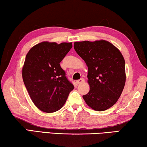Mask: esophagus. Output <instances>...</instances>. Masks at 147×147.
Returning <instances> with one entry per match:
<instances>
[{
    "instance_id": "34e87169",
    "label": "esophagus",
    "mask_w": 147,
    "mask_h": 147,
    "mask_svg": "<svg viewBox=\"0 0 147 147\" xmlns=\"http://www.w3.org/2000/svg\"><path fill=\"white\" fill-rule=\"evenodd\" d=\"M84 82V78H80V79L76 80V84H82V83Z\"/></svg>"
}]
</instances>
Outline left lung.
Wrapping results in <instances>:
<instances>
[{
	"mask_svg": "<svg viewBox=\"0 0 147 147\" xmlns=\"http://www.w3.org/2000/svg\"><path fill=\"white\" fill-rule=\"evenodd\" d=\"M74 48L88 67L90 90L82 96L90 108L102 111L110 108L121 96L126 80L121 53L108 41H76Z\"/></svg>",
	"mask_w": 147,
	"mask_h": 147,
	"instance_id": "8db88e82",
	"label": "left lung"
}]
</instances>
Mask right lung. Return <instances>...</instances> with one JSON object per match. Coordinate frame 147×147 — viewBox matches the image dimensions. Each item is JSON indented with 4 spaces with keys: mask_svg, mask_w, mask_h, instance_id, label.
I'll use <instances>...</instances> for the list:
<instances>
[{
    "mask_svg": "<svg viewBox=\"0 0 147 147\" xmlns=\"http://www.w3.org/2000/svg\"><path fill=\"white\" fill-rule=\"evenodd\" d=\"M72 47V42L43 41L26 55L22 73L24 83L33 103L43 112L60 109L74 88L60 66Z\"/></svg>",
    "mask_w": 147,
    "mask_h": 147,
    "instance_id": "obj_1",
    "label": "right lung"
}]
</instances>
